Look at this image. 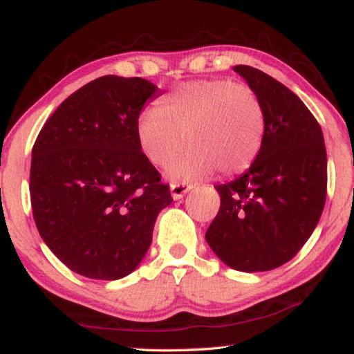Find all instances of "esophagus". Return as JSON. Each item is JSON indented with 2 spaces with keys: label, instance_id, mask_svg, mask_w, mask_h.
Listing matches in <instances>:
<instances>
[{
  "label": "esophagus",
  "instance_id": "34e87169",
  "mask_svg": "<svg viewBox=\"0 0 354 354\" xmlns=\"http://www.w3.org/2000/svg\"><path fill=\"white\" fill-rule=\"evenodd\" d=\"M190 189H192V185L190 184H185V183H171L170 184V190H171L173 200L183 198V196L187 194Z\"/></svg>",
  "mask_w": 354,
  "mask_h": 354
}]
</instances>
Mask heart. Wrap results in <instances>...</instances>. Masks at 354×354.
Returning a JSON list of instances; mask_svg holds the SVG:
<instances>
[{"label":"heart","instance_id":"1","mask_svg":"<svg viewBox=\"0 0 354 354\" xmlns=\"http://www.w3.org/2000/svg\"><path fill=\"white\" fill-rule=\"evenodd\" d=\"M266 109L247 84L226 77L179 84L158 109L143 111L136 124L142 153L176 181H194L218 170L223 176L247 171L266 139ZM188 143L177 153L182 137ZM177 154L175 155L174 153Z\"/></svg>","mask_w":354,"mask_h":354}]
</instances>
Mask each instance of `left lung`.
I'll return each instance as SVG.
<instances>
[{"instance_id": "1", "label": "left lung", "mask_w": 354, "mask_h": 354, "mask_svg": "<svg viewBox=\"0 0 354 354\" xmlns=\"http://www.w3.org/2000/svg\"><path fill=\"white\" fill-rule=\"evenodd\" d=\"M261 98L263 147L247 173L215 185L220 209L206 241L226 266L267 272L289 262L313 234L326 200V148L301 100L263 71L236 65Z\"/></svg>"}]
</instances>
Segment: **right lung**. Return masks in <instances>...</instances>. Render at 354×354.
<instances>
[{
    "label": "right lung",
    "instance_id": "right-lung-1",
    "mask_svg": "<svg viewBox=\"0 0 354 354\" xmlns=\"http://www.w3.org/2000/svg\"><path fill=\"white\" fill-rule=\"evenodd\" d=\"M156 91L142 77H97L71 93L35 139V226L48 248L86 278L112 281L136 270L156 217L173 201L136 134Z\"/></svg>",
    "mask_w": 354,
    "mask_h": 354
}]
</instances>
